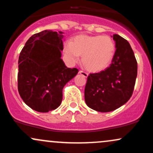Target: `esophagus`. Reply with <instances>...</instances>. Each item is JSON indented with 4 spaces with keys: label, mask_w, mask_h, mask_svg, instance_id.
Listing matches in <instances>:
<instances>
[{
    "label": "esophagus",
    "mask_w": 153,
    "mask_h": 153,
    "mask_svg": "<svg viewBox=\"0 0 153 153\" xmlns=\"http://www.w3.org/2000/svg\"><path fill=\"white\" fill-rule=\"evenodd\" d=\"M79 73H80V75H82L83 77H85V78H87V77L88 76V74L87 73H85V72H84V71H80V72H79Z\"/></svg>",
    "instance_id": "obj_1"
}]
</instances>
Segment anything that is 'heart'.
<instances>
[{"label":"heart","mask_w":153,"mask_h":153,"mask_svg":"<svg viewBox=\"0 0 153 153\" xmlns=\"http://www.w3.org/2000/svg\"><path fill=\"white\" fill-rule=\"evenodd\" d=\"M70 64H75L82 55V62L88 71H103L111 62L115 54L116 45L110 36L80 35L73 42L67 41L63 47Z\"/></svg>","instance_id":"obj_1"}]
</instances>
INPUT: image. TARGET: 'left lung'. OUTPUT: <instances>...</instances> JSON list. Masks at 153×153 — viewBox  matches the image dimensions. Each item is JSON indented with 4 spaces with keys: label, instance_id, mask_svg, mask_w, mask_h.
I'll return each mask as SVG.
<instances>
[{
    "label": "left lung",
    "instance_id": "1",
    "mask_svg": "<svg viewBox=\"0 0 153 153\" xmlns=\"http://www.w3.org/2000/svg\"><path fill=\"white\" fill-rule=\"evenodd\" d=\"M111 36L116 45L111 64L105 71L89 75L85 88L87 106L99 112L112 111L125 104L132 95L137 75L129 43L118 34Z\"/></svg>",
    "mask_w": 153,
    "mask_h": 153
}]
</instances>
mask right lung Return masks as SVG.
Here are the masks:
<instances>
[{
  "instance_id": "right-lung-1",
  "label": "right lung",
  "mask_w": 153,
  "mask_h": 153,
  "mask_svg": "<svg viewBox=\"0 0 153 153\" xmlns=\"http://www.w3.org/2000/svg\"><path fill=\"white\" fill-rule=\"evenodd\" d=\"M62 31L45 30L28 39L19 57L18 90L24 102L38 112L56 109L62 89L78 74L67 68L61 57Z\"/></svg>"
}]
</instances>
